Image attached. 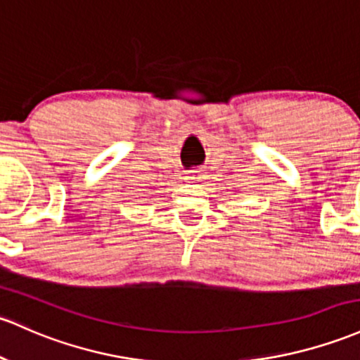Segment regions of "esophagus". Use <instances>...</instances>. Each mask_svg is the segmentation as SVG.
Wrapping results in <instances>:
<instances>
[{"label":"esophagus","mask_w":360,"mask_h":360,"mask_svg":"<svg viewBox=\"0 0 360 360\" xmlns=\"http://www.w3.org/2000/svg\"><path fill=\"white\" fill-rule=\"evenodd\" d=\"M186 179L189 183H201V181H203V171H201L200 167L189 169L186 174Z\"/></svg>","instance_id":"esophagus-1"}]
</instances>
